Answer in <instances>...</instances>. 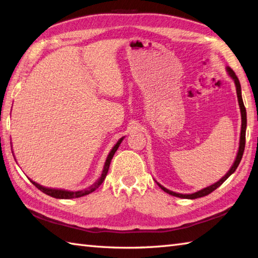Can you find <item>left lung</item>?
Wrapping results in <instances>:
<instances>
[{
    "instance_id": "8db88e82",
    "label": "left lung",
    "mask_w": 258,
    "mask_h": 258,
    "mask_svg": "<svg viewBox=\"0 0 258 258\" xmlns=\"http://www.w3.org/2000/svg\"><path fill=\"white\" fill-rule=\"evenodd\" d=\"M228 71V74L232 76V79L235 82V85H236V92H237V98H238V103H239V107H240V113H242V131H240V141H239V149H238V153H237V156H236V160H235L233 166L229 169L228 173L224 176L222 179L218 180L217 183H215L214 185L208 186V187L196 191V193L193 194H178V193H174L172 190H168L167 188L163 187L161 184H158V186L164 190L166 191L167 194L169 195H173V196H176V197H180V199H188V200H194V199H199V197H203V196H206L208 194H211L213 190H215L217 187H220V186L225 182V180L231 176V175L236 171L237 166L239 165L240 160H242L243 154H244V150H245V135H246V124H247V118H246V108L244 106V103H243V98H242V92H240V84H239V81L238 78L235 74L234 71L232 69L227 68Z\"/></svg>"
}]
</instances>
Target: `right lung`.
I'll return each mask as SVG.
<instances>
[{"mask_svg":"<svg viewBox=\"0 0 258 258\" xmlns=\"http://www.w3.org/2000/svg\"><path fill=\"white\" fill-rule=\"evenodd\" d=\"M122 141H123V139H120V140L117 142V143L115 144V146L113 147L112 151L109 152V154H108V156H107V158H106L105 165H104V169H103V173H102V175H101L100 179H98L94 185L91 186V187H89V188L83 189V190H78V191H69V190H63V189L46 188V187H43V186H41V185L36 184L35 182H33V180H31V182L33 183V185H35L38 189L42 190L43 193H45L46 195H50V196H52V197H55V199L69 200V199H76V197H82V196H84V195L90 194V193H92V191H94L96 188L100 187V185L103 183V180L105 179L106 175H107V172H108V168H109V164H111V161H112V158H113V156H114V154H115V152L117 151L118 146H119V144H120V142H122Z\"/></svg>","mask_w":258,"mask_h":258,"instance_id":"obj_1","label":"right lung"}]
</instances>
